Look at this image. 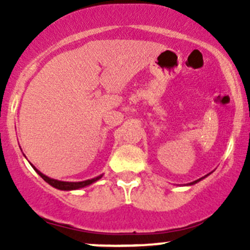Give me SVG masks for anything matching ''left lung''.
<instances>
[{"instance_id":"left-lung-1","label":"left lung","mask_w":250,"mask_h":250,"mask_svg":"<svg viewBox=\"0 0 250 250\" xmlns=\"http://www.w3.org/2000/svg\"><path fill=\"white\" fill-rule=\"evenodd\" d=\"M201 179H198V180H196V181H193V183H191V184H195V183H197V181H200Z\"/></svg>"}]
</instances>
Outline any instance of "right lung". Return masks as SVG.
<instances>
[{"label": "right lung", "instance_id": "1", "mask_svg": "<svg viewBox=\"0 0 250 250\" xmlns=\"http://www.w3.org/2000/svg\"><path fill=\"white\" fill-rule=\"evenodd\" d=\"M37 173H39V175L41 176L42 179H43L44 181H47L49 185H52L53 188H59V190H77V188H84V186H88L90 185V184H93L94 181L99 180L100 178H102V175L97 176V178L94 179H90V180H85V181H80V183H67V181H59V180H54V179H50L48 178V176L44 175V174H42L40 170L35 169Z\"/></svg>", "mask_w": 250, "mask_h": 250}]
</instances>
